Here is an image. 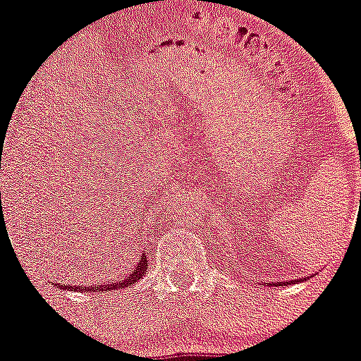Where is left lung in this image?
Masks as SVG:
<instances>
[{"label":"left lung","mask_w":361,"mask_h":361,"mask_svg":"<svg viewBox=\"0 0 361 361\" xmlns=\"http://www.w3.org/2000/svg\"><path fill=\"white\" fill-rule=\"evenodd\" d=\"M304 279H296V280H288V282H271V286H280V283H295V282H302Z\"/></svg>","instance_id":"left-lung-1"}]
</instances>
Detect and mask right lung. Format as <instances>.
<instances>
[{
  "label": "right lung",
  "mask_w": 361,
  "mask_h": 361,
  "mask_svg": "<svg viewBox=\"0 0 361 361\" xmlns=\"http://www.w3.org/2000/svg\"><path fill=\"white\" fill-rule=\"evenodd\" d=\"M146 267H148V258H146V255H142L141 260H139L137 264H133L130 273L124 276L123 280H116V282H110V283H101L97 289H94L92 286H78V288H72V286H70L68 289H73V291H99V293L117 291V289L128 288V286L135 283L137 280H141L142 275H145ZM57 286H61V283H57ZM61 288H66V286H61Z\"/></svg>",
  "instance_id": "1"
}]
</instances>
